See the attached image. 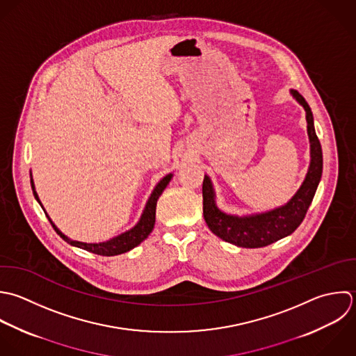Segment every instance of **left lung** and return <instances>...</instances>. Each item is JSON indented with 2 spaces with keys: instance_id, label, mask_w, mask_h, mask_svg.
<instances>
[{
  "instance_id": "left-lung-1",
  "label": "left lung",
  "mask_w": 356,
  "mask_h": 356,
  "mask_svg": "<svg viewBox=\"0 0 356 356\" xmlns=\"http://www.w3.org/2000/svg\"><path fill=\"white\" fill-rule=\"evenodd\" d=\"M290 94L305 109L311 144V162L307 176L291 200L282 207L261 213L243 216L226 213L216 205V194L211 177L208 175L204 177V219L215 236L237 247L261 248L294 233L304 220L322 179L323 155L315 131L312 111L297 90H290Z\"/></svg>"
}]
</instances>
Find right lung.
<instances>
[{
  "label": "right lung",
  "instance_id": "1",
  "mask_svg": "<svg viewBox=\"0 0 356 356\" xmlns=\"http://www.w3.org/2000/svg\"><path fill=\"white\" fill-rule=\"evenodd\" d=\"M173 177V173H169L166 175L165 177H162L159 180V183L155 186V188L152 190L147 204H145V208L141 213V218L140 220L136 223L134 227H131L130 230L113 237V238H109L106 241H102V243H81V241H76V240H72L69 238L67 236H65L56 226L55 223L51 220V218L48 216V213L45 212L37 193H35V187H34V181H33V177H31V173H30V183H31V190H33V195L34 198L37 200V202L41 205V208L44 209L48 220L51 222L52 227L55 229V232L66 241L69 243L70 245L73 247H77V248H81V250H86L88 252H92V254H97V255H102V257H115V255H120V254H124L130 250H133L134 247H137L138 244H141L148 236L149 233L154 230V225H155V211H156V201L158 198L161 197V194L163 193V190L166 188V186L169 184V181L172 180Z\"/></svg>",
  "mask_w": 356,
  "mask_h": 356
}]
</instances>
